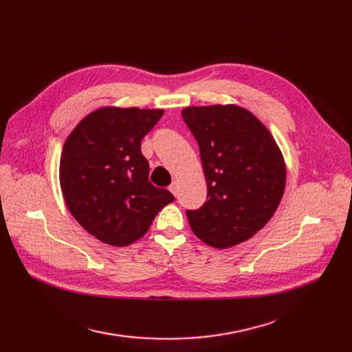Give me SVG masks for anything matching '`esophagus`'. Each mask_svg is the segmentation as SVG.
<instances>
[{"label":"esophagus","mask_w":352,"mask_h":352,"mask_svg":"<svg viewBox=\"0 0 352 352\" xmlns=\"http://www.w3.org/2000/svg\"><path fill=\"white\" fill-rule=\"evenodd\" d=\"M170 191L177 197V194H178V181H174L171 186H170Z\"/></svg>","instance_id":"1"}]
</instances>
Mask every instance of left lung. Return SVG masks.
<instances>
[{
    "instance_id": "1",
    "label": "left lung",
    "mask_w": 352,
    "mask_h": 352,
    "mask_svg": "<svg viewBox=\"0 0 352 352\" xmlns=\"http://www.w3.org/2000/svg\"><path fill=\"white\" fill-rule=\"evenodd\" d=\"M182 118L195 137L207 201L187 211L192 232L210 247L226 250L260 231L278 208L287 168L268 128L234 104L187 107Z\"/></svg>"
}]
</instances>
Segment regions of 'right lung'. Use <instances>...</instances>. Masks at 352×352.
Masks as SVG:
<instances>
[{"mask_svg": "<svg viewBox=\"0 0 352 352\" xmlns=\"http://www.w3.org/2000/svg\"><path fill=\"white\" fill-rule=\"evenodd\" d=\"M164 109L101 107L84 117L63 146L60 186L77 223L101 243L126 247L145 235L174 195L148 179L141 141Z\"/></svg>", "mask_w": 352, "mask_h": 352, "instance_id": "right-lung-1", "label": "right lung"}]
</instances>
